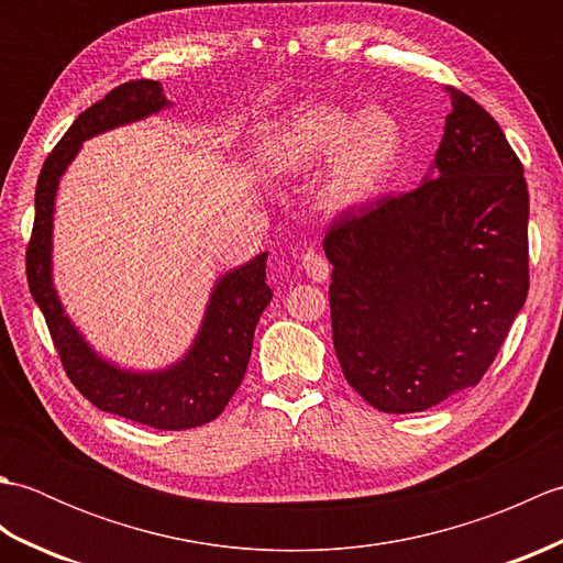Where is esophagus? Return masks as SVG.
<instances>
[{
	"label": "esophagus",
	"instance_id": "34e87169",
	"mask_svg": "<svg viewBox=\"0 0 563 563\" xmlns=\"http://www.w3.org/2000/svg\"><path fill=\"white\" fill-rule=\"evenodd\" d=\"M302 268L307 273V278H312L317 283H324L329 278V263L324 256L317 254V251H307L302 258Z\"/></svg>",
	"mask_w": 563,
	"mask_h": 563
}]
</instances>
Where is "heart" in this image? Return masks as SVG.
Instances as JSON below:
<instances>
[{
    "mask_svg": "<svg viewBox=\"0 0 563 563\" xmlns=\"http://www.w3.org/2000/svg\"><path fill=\"white\" fill-rule=\"evenodd\" d=\"M404 125L391 111L319 103L295 113L271 147L278 174H307L327 162L321 200L331 210H355L375 200L404 157Z\"/></svg>",
    "mask_w": 563,
    "mask_h": 563,
    "instance_id": "heart-1",
    "label": "heart"
}]
</instances>
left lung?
<instances>
[{"label":"left lung","instance_id":"obj_1","mask_svg":"<svg viewBox=\"0 0 563 563\" xmlns=\"http://www.w3.org/2000/svg\"><path fill=\"white\" fill-rule=\"evenodd\" d=\"M411 194L349 210L324 239L349 385L413 413L479 385L528 297L530 198L504 130L466 93Z\"/></svg>","mask_w":563,"mask_h":563}]
</instances>
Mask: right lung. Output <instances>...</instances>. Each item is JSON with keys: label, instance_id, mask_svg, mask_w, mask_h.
I'll return each instance as SVG.
<instances>
[{"label": "right lung", "instance_id": "obj_1", "mask_svg": "<svg viewBox=\"0 0 563 563\" xmlns=\"http://www.w3.org/2000/svg\"><path fill=\"white\" fill-rule=\"evenodd\" d=\"M159 81L121 84L84 111L47 159L35 186V222L26 275L35 305L51 329L67 377L97 409L159 430H186L214 421L242 385L258 319L273 300L266 283L268 251L214 280L196 339L178 361L157 369L123 367L103 357L65 312L53 278L57 188L81 145L109 130L172 109Z\"/></svg>", "mask_w": 563, "mask_h": 563}]
</instances>
